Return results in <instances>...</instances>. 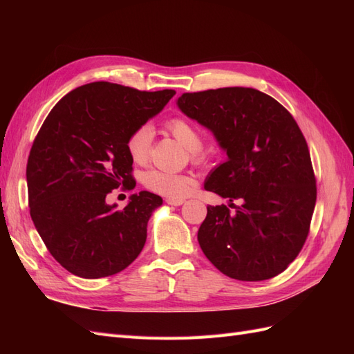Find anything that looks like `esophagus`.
Segmentation results:
<instances>
[{
  "instance_id": "34e87169",
  "label": "esophagus",
  "mask_w": 354,
  "mask_h": 354,
  "mask_svg": "<svg viewBox=\"0 0 354 354\" xmlns=\"http://www.w3.org/2000/svg\"><path fill=\"white\" fill-rule=\"evenodd\" d=\"M165 202L168 203V205H173V207H180L183 205L185 203V199H178V198H167Z\"/></svg>"
}]
</instances>
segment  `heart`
<instances>
[{
	"label": "heart",
	"instance_id": "heart-1",
	"mask_svg": "<svg viewBox=\"0 0 354 354\" xmlns=\"http://www.w3.org/2000/svg\"><path fill=\"white\" fill-rule=\"evenodd\" d=\"M168 131L176 137V140L185 146L190 152L192 158L198 162L205 159V153L202 151V131L201 128L192 121L186 120L183 116L171 118L167 122ZM153 140V130L151 125H140L130 133L127 137V152L130 158L137 164H145L149 153H151V146ZM143 183L147 189H151L156 194L171 196V198H183L189 194V190L194 186V178L189 176L165 173V171L151 169L147 171L143 177Z\"/></svg>",
	"mask_w": 354,
	"mask_h": 354
}]
</instances>
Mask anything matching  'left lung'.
Masks as SVG:
<instances>
[{"mask_svg": "<svg viewBox=\"0 0 354 354\" xmlns=\"http://www.w3.org/2000/svg\"><path fill=\"white\" fill-rule=\"evenodd\" d=\"M177 106L208 128L227 155L203 187L227 198L234 211L207 207L201 250L232 279L257 282L282 273L303 248L316 203L312 159L292 115L245 87L185 93Z\"/></svg>", "mask_w": 354, "mask_h": 354, "instance_id": "left-lung-1", "label": "left lung"}]
</instances>
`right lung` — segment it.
Wrapping results in <instances>:
<instances>
[{"instance_id": "right-lung-1", "label": "right lung", "mask_w": 354, "mask_h": 354, "mask_svg": "<svg viewBox=\"0 0 354 354\" xmlns=\"http://www.w3.org/2000/svg\"><path fill=\"white\" fill-rule=\"evenodd\" d=\"M174 94L91 82L68 93L46 118L26 167L30 218L50 254L72 274L112 276L142 252L149 218L162 198L142 190L116 209L106 196L120 186L134 189L127 137Z\"/></svg>"}]
</instances>
